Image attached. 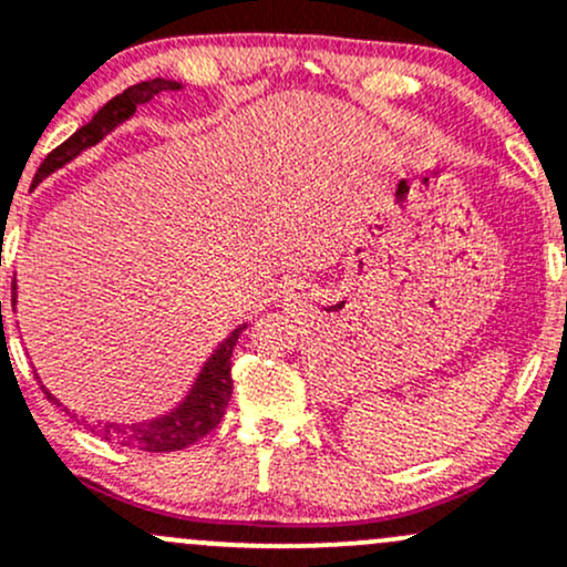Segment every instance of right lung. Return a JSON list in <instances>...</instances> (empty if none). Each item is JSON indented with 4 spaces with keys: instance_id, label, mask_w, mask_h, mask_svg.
I'll list each match as a JSON object with an SVG mask.
<instances>
[{
    "instance_id": "right-lung-1",
    "label": "right lung",
    "mask_w": 567,
    "mask_h": 567,
    "mask_svg": "<svg viewBox=\"0 0 567 567\" xmlns=\"http://www.w3.org/2000/svg\"><path fill=\"white\" fill-rule=\"evenodd\" d=\"M179 89V83H172V80H145V83H136L132 89H126L123 93H117L115 99H110L96 115L91 117L85 126H80L70 140L61 142L55 151L45 155V161L40 164V169L34 174V185L42 183L48 174L64 166L66 161H72L74 155H80L85 147L96 145L104 134L112 132L117 123H123L126 117H132L140 104H147L153 96H158L161 91H174ZM16 290V288H12ZM12 301H16V293H12ZM0 315H2V301H0ZM2 320V317H0ZM247 326H239L236 331L228 336L226 341L220 344L209 363L204 365L202 377H198L196 388L188 395V401L172 412L169 416H161V420L147 422V425H85L91 427V433L104 435V439H115L126 446H136L142 452H174V450H185V446L196 444L198 439H204L207 433H213L217 427V422L223 420L226 414L228 401H231V354L236 347V339L239 333L245 331ZM45 395L55 401V398L48 393Z\"/></svg>"
}]
</instances>
